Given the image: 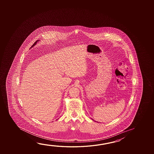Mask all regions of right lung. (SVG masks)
<instances>
[{
  "instance_id": "add662e5",
  "label": "right lung",
  "mask_w": 154,
  "mask_h": 154,
  "mask_svg": "<svg viewBox=\"0 0 154 154\" xmlns=\"http://www.w3.org/2000/svg\"><path fill=\"white\" fill-rule=\"evenodd\" d=\"M38 41L39 40H37L35 42V43H34V45H32V47H34V45H35L36 44V43H37V42H38ZM32 47H31V48H32Z\"/></svg>"
}]
</instances>
